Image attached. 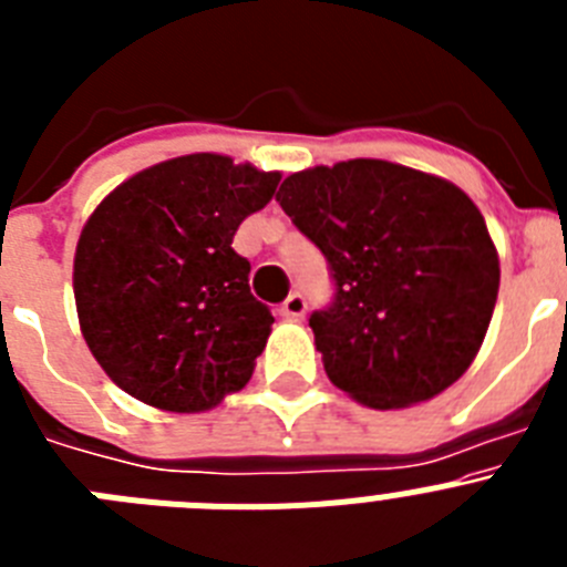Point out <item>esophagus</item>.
<instances>
[{"label": "esophagus", "mask_w": 567, "mask_h": 567, "mask_svg": "<svg viewBox=\"0 0 567 567\" xmlns=\"http://www.w3.org/2000/svg\"><path fill=\"white\" fill-rule=\"evenodd\" d=\"M280 315L289 320H300L303 315H307V298H303L300 292H292L284 303H280Z\"/></svg>", "instance_id": "34e87169"}]
</instances>
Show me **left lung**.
<instances>
[{"mask_svg": "<svg viewBox=\"0 0 567 567\" xmlns=\"http://www.w3.org/2000/svg\"><path fill=\"white\" fill-rule=\"evenodd\" d=\"M275 198L332 272V303L309 327L338 389L403 409L463 378L499 289L497 249L463 189L354 158L292 173Z\"/></svg>", "mask_w": 567, "mask_h": 567, "instance_id": "obj_1", "label": "left lung"}]
</instances>
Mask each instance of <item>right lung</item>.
Segmentation results:
<instances>
[{"instance_id":"add662e5","label":"right lung","mask_w":567,"mask_h":567,"mask_svg":"<svg viewBox=\"0 0 567 567\" xmlns=\"http://www.w3.org/2000/svg\"><path fill=\"white\" fill-rule=\"evenodd\" d=\"M280 173L215 153L169 158L90 215L73 295L90 352L118 389L164 412H207L252 378L275 323L233 249Z\"/></svg>"}]
</instances>
